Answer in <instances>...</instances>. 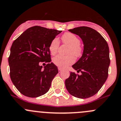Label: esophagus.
Returning <instances> with one entry per match:
<instances>
[{
	"label": "esophagus",
	"instance_id": "34e87169",
	"mask_svg": "<svg viewBox=\"0 0 121 121\" xmlns=\"http://www.w3.org/2000/svg\"><path fill=\"white\" fill-rule=\"evenodd\" d=\"M58 72H59V73L61 72V71H62V69H61V68L58 67Z\"/></svg>",
	"mask_w": 121,
	"mask_h": 121
}]
</instances>
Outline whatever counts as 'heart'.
Instances as JSON below:
<instances>
[{
    "label": "heart",
    "mask_w": 121,
    "mask_h": 121,
    "mask_svg": "<svg viewBox=\"0 0 121 121\" xmlns=\"http://www.w3.org/2000/svg\"><path fill=\"white\" fill-rule=\"evenodd\" d=\"M62 40L65 44L69 45L67 53L70 55L67 56L58 55L54 57L52 62L57 66L64 69L74 63L75 57L73 56L74 55L78 57L82 55V47L80 44V41L78 37L71 32H67L64 34L62 36ZM59 45L60 41L58 38H54L49 45L50 53L52 55L56 54L58 51ZM72 54L74 55H72Z\"/></svg>",
    "instance_id": "obj_1"
}]
</instances>
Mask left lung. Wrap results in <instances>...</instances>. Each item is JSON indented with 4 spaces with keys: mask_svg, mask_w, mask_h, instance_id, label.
<instances>
[{
    "mask_svg": "<svg viewBox=\"0 0 121 121\" xmlns=\"http://www.w3.org/2000/svg\"><path fill=\"white\" fill-rule=\"evenodd\" d=\"M69 31L82 38L84 50L82 57L72 65L82 74L70 73L65 81V87L73 96L80 99L90 98L98 93L108 76V44L98 31L89 27L80 26Z\"/></svg>",
    "mask_w": 121,
    "mask_h": 121,
    "instance_id": "8db88e82",
    "label": "left lung"
}]
</instances>
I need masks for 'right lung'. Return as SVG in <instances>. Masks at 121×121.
<instances>
[{"label":"right lung","instance_id":"right-lung-1","mask_svg":"<svg viewBox=\"0 0 121 121\" xmlns=\"http://www.w3.org/2000/svg\"><path fill=\"white\" fill-rule=\"evenodd\" d=\"M62 32L34 26L26 29L13 43L8 58L10 76L16 89L24 96L37 98L46 93L58 73L51 63L49 45ZM40 62L48 64L42 69Z\"/></svg>","mask_w":121,"mask_h":121}]
</instances>
